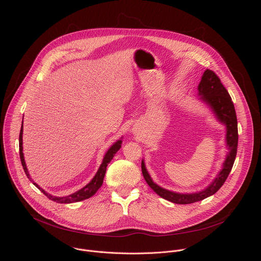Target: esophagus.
<instances>
[{
  "label": "esophagus",
  "mask_w": 261,
  "mask_h": 261,
  "mask_svg": "<svg viewBox=\"0 0 261 261\" xmlns=\"http://www.w3.org/2000/svg\"><path fill=\"white\" fill-rule=\"evenodd\" d=\"M134 132H135V131H134Z\"/></svg>",
  "instance_id": "esophagus-1"
}]
</instances>
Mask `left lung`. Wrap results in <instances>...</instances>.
I'll use <instances>...</instances> for the list:
<instances>
[{"label": "left lung", "mask_w": 261, "mask_h": 261, "mask_svg": "<svg viewBox=\"0 0 261 261\" xmlns=\"http://www.w3.org/2000/svg\"><path fill=\"white\" fill-rule=\"evenodd\" d=\"M197 90L199 100L212 110V113L218 122L224 125L226 128L225 141L228 152L224 162H223L222 168L212 180V182L203 190L198 192L178 193L170 191L160 187L159 185H157L152 179L150 173L146 170L144 160L141 161V171L147 185L162 198L177 204H189L197 202L215 194L222 187V185L225 182L228 174L230 173L238 151V120L234 105L227 90L222 85L220 79L216 74L208 69L203 72Z\"/></svg>", "instance_id": "obj_1"}]
</instances>
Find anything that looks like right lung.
Instances as JSON below:
<instances>
[{
	"label": "right lung",
	"instance_id": "1",
	"mask_svg": "<svg viewBox=\"0 0 261 261\" xmlns=\"http://www.w3.org/2000/svg\"><path fill=\"white\" fill-rule=\"evenodd\" d=\"M23 119V118H22ZM23 123V121H22ZM22 131H23V126L21 125V129H20V133H19V157H20V161H21V165L23 167V170L28 176V178H30L31 181H33L29 171H28V168H27V165H25V161H24V157H23V153H22ZM122 138L117 140L113 145H111L108 151L105 153L104 157H103V160H102V163L98 169V171L96 172L95 176L92 178V180L87 184L84 188L80 189L79 191L74 192L70 195H67V196H62V197H59V196H55V195H51L49 193H47L45 190H43L39 185H37L35 181H33V184L36 186L37 188H38L43 194H45L50 200L53 201H56L58 203H72V202H77V201H82V200H85V199H88L90 197H92L98 190L99 188L102 186L103 184V178H104V175H105V172H106V167L108 165V163L113 160L114 156L117 154V152L120 150L121 146H122Z\"/></svg>",
	"mask_w": 261,
	"mask_h": 261
}]
</instances>
